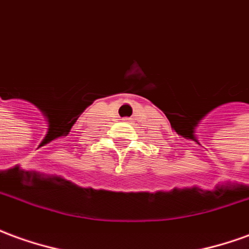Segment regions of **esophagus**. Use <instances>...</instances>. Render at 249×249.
Wrapping results in <instances>:
<instances>
[{"mask_svg": "<svg viewBox=\"0 0 249 249\" xmlns=\"http://www.w3.org/2000/svg\"><path fill=\"white\" fill-rule=\"evenodd\" d=\"M125 120V121H128V120H129V119H124Z\"/></svg>", "mask_w": 249, "mask_h": 249, "instance_id": "esophagus-1", "label": "esophagus"}]
</instances>
